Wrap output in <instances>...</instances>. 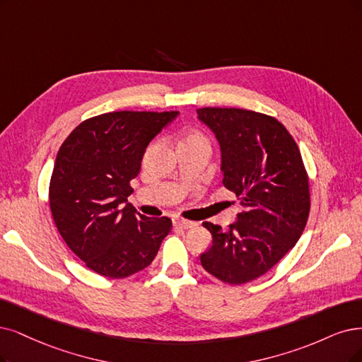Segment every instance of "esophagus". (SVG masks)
<instances>
[{
  "instance_id": "esophagus-1",
  "label": "esophagus",
  "mask_w": 362,
  "mask_h": 362,
  "mask_svg": "<svg viewBox=\"0 0 362 362\" xmlns=\"http://www.w3.org/2000/svg\"><path fill=\"white\" fill-rule=\"evenodd\" d=\"M173 225H174V226H177V228L189 230V228H194V226H195L197 223H195V222H192V221L182 219V218H174V219H173Z\"/></svg>"
}]
</instances>
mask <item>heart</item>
<instances>
[{"mask_svg":"<svg viewBox=\"0 0 362 362\" xmlns=\"http://www.w3.org/2000/svg\"><path fill=\"white\" fill-rule=\"evenodd\" d=\"M188 143H203V144H209L207 139L204 137V134L198 132V131H191L188 134H185L182 137L179 144H188Z\"/></svg>","mask_w":362,"mask_h":362,"instance_id":"b5f03b06","label":"heart"}]
</instances>
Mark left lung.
<instances>
[{
  "label": "left lung",
  "instance_id": "obj_1",
  "mask_svg": "<svg viewBox=\"0 0 362 362\" xmlns=\"http://www.w3.org/2000/svg\"><path fill=\"white\" fill-rule=\"evenodd\" d=\"M197 113L219 141L223 186L243 206L226 231L203 223L213 242L199 259L222 282L247 284L298 242L310 211L309 177L296 140L276 117L234 107Z\"/></svg>",
  "mask_w": 362,
  "mask_h": 362
}]
</instances>
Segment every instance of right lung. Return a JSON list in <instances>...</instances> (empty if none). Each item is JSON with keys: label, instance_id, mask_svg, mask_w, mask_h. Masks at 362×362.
Here are the masks:
<instances>
[{"label": "right lung", "instance_id": "obj_1", "mask_svg": "<svg viewBox=\"0 0 362 362\" xmlns=\"http://www.w3.org/2000/svg\"><path fill=\"white\" fill-rule=\"evenodd\" d=\"M177 115L104 113L83 120L59 147L49 186L52 216L92 272L122 279L146 269L171 231V219L147 218L123 204L147 144Z\"/></svg>", "mask_w": 362, "mask_h": 362}]
</instances>
